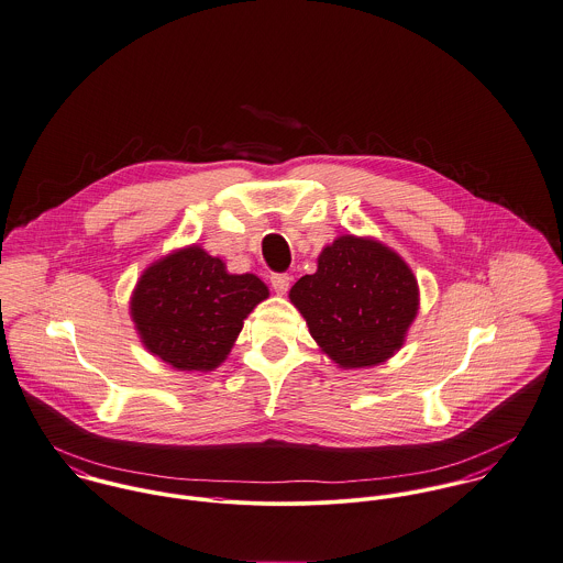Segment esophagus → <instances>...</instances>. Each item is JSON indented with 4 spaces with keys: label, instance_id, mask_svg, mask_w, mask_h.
<instances>
[{
    "label": "esophagus",
    "instance_id": "esophagus-1",
    "mask_svg": "<svg viewBox=\"0 0 563 563\" xmlns=\"http://www.w3.org/2000/svg\"><path fill=\"white\" fill-rule=\"evenodd\" d=\"M269 283H272V287H274L276 294H285V291L289 289L291 278H289V274H272V276H269Z\"/></svg>",
    "mask_w": 563,
    "mask_h": 563
}]
</instances>
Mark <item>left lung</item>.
<instances>
[{
    "label": "left lung",
    "mask_w": 563,
    "mask_h": 563,
    "mask_svg": "<svg viewBox=\"0 0 563 563\" xmlns=\"http://www.w3.org/2000/svg\"><path fill=\"white\" fill-rule=\"evenodd\" d=\"M323 354L343 369L388 361L419 311L408 263L372 238L341 235L317 258V272L289 291Z\"/></svg>",
    "instance_id": "obj_1"
}]
</instances>
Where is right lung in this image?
Wrapping results in <instances>:
<instances>
[{"label":"right lung","mask_w":563,"mask_h":563,"mask_svg":"<svg viewBox=\"0 0 563 563\" xmlns=\"http://www.w3.org/2000/svg\"><path fill=\"white\" fill-rule=\"evenodd\" d=\"M267 296L254 274H229L222 258L188 246L144 269L131 319L153 356L179 372H213Z\"/></svg>","instance_id":"add662e5"}]
</instances>
